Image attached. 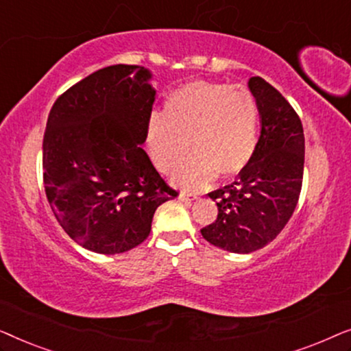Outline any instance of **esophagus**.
Here are the masks:
<instances>
[{
  "instance_id": "obj_1",
  "label": "esophagus",
  "mask_w": 351,
  "mask_h": 351,
  "mask_svg": "<svg viewBox=\"0 0 351 351\" xmlns=\"http://www.w3.org/2000/svg\"><path fill=\"white\" fill-rule=\"evenodd\" d=\"M179 199L180 201H193L196 199V195H190V193H185V191H182L179 195Z\"/></svg>"
}]
</instances>
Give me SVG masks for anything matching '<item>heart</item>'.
<instances>
[{
    "label": "heart",
    "mask_w": 351,
    "mask_h": 351,
    "mask_svg": "<svg viewBox=\"0 0 351 351\" xmlns=\"http://www.w3.org/2000/svg\"><path fill=\"white\" fill-rule=\"evenodd\" d=\"M258 142V108L243 86L190 81L153 112L147 123V148L153 165L169 174L190 148L189 160L172 176L176 185L196 190L220 174H241L252 161Z\"/></svg>",
    "instance_id": "obj_1"
}]
</instances>
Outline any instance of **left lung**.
<instances>
[{"label":"left lung","mask_w":351,"mask_h":351,"mask_svg":"<svg viewBox=\"0 0 351 351\" xmlns=\"http://www.w3.org/2000/svg\"><path fill=\"white\" fill-rule=\"evenodd\" d=\"M247 86L261 114L257 150L233 184L210 191L219 214L201 228L206 241L234 254L262 249L281 233L304 179L305 137L299 114L261 76H252Z\"/></svg>","instance_id":"left-lung-1"}]
</instances>
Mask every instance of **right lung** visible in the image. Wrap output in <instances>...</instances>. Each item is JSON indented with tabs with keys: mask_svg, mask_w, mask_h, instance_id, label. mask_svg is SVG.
<instances>
[{
	"mask_svg": "<svg viewBox=\"0 0 351 351\" xmlns=\"http://www.w3.org/2000/svg\"><path fill=\"white\" fill-rule=\"evenodd\" d=\"M150 80L143 66H105L66 89L47 117V201L65 233L88 251L138 246L158 206L179 195L142 148L156 94Z\"/></svg>",
	"mask_w": 351,
	"mask_h": 351,
	"instance_id": "obj_1",
	"label": "right lung"
}]
</instances>
